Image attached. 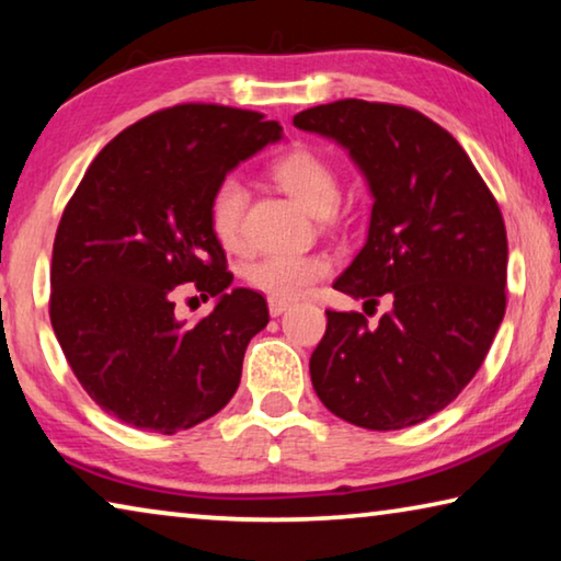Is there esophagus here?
I'll return each instance as SVG.
<instances>
[{"label":"esophagus","instance_id":"esophagus-1","mask_svg":"<svg viewBox=\"0 0 561 561\" xmlns=\"http://www.w3.org/2000/svg\"><path fill=\"white\" fill-rule=\"evenodd\" d=\"M290 304H286V300H278V298H268V310L271 316H280L283 310H286Z\"/></svg>","mask_w":561,"mask_h":561}]
</instances>
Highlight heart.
<instances>
[{"instance_id":"1","label":"heart","mask_w":561,"mask_h":561,"mask_svg":"<svg viewBox=\"0 0 561 561\" xmlns=\"http://www.w3.org/2000/svg\"><path fill=\"white\" fill-rule=\"evenodd\" d=\"M271 175L300 208L310 215H329L339 201V175L323 154L308 148H296L280 154L271 165ZM248 208L245 183L238 175L222 178L210 195L208 218L215 238L222 248L238 251L243 245V218ZM331 263L325 255L308 253H273L255 261L245 271L248 286L265 293L268 298L298 300L316 280L329 275Z\"/></svg>"}]
</instances>
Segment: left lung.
Wrapping results in <instances>:
<instances>
[{
	"mask_svg": "<svg viewBox=\"0 0 561 561\" xmlns=\"http://www.w3.org/2000/svg\"><path fill=\"white\" fill-rule=\"evenodd\" d=\"M293 125L346 148L374 195L366 245L333 288L391 310H325L310 356L323 407L348 424H421L463 391L484 364L506 310V228L469 154L421 112L339 100Z\"/></svg>",
	"mask_w": 561,
	"mask_h": 561,
	"instance_id": "8db88e82",
	"label": "left lung"
}]
</instances>
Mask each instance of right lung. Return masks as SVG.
Masks as SVG:
<instances>
[{
	"mask_svg": "<svg viewBox=\"0 0 561 561\" xmlns=\"http://www.w3.org/2000/svg\"><path fill=\"white\" fill-rule=\"evenodd\" d=\"M261 112L175 105L100 150L67 203L51 248L49 321L77 381L135 428L175 434L238 391L248 343L268 325L215 238L208 203L228 172L278 142ZM195 282L219 298L197 324L178 322L171 293Z\"/></svg>",
	"mask_w": 561,
	"mask_h": 561,
	"instance_id": "1",
	"label": "right lung"
}]
</instances>
